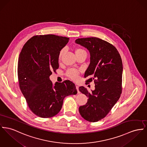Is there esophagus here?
Wrapping results in <instances>:
<instances>
[{
    "mask_svg": "<svg viewBox=\"0 0 147 147\" xmlns=\"http://www.w3.org/2000/svg\"><path fill=\"white\" fill-rule=\"evenodd\" d=\"M76 88L77 90H78V93H80V91H79V90H78V85H76Z\"/></svg>",
    "mask_w": 147,
    "mask_h": 147,
    "instance_id": "34e87169",
    "label": "esophagus"
}]
</instances>
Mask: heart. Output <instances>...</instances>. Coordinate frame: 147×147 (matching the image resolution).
<instances>
[{
  "instance_id": "1",
  "label": "heart",
  "mask_w": 147,
  "mask_h": 147,
  "mask_svg": "<svg viewBox=\"0 0 147 147\" xmlns=\"http://www.w3.org/2000/svg\"><path fill=\"white\" fill-rule=\"evenodd\" d=\"M64 52V49H62L61 50L59 53V59H60L63 53ZM75 54L76 56L78 55L79 54L81 53H86L84 49H80V48H78L75 49ZM78 75H79V71L78 70L76 69H69V70L67 71L66 72V75L71 79L74 80H76L78 78Z\"/></svg>"
}]
</instances>
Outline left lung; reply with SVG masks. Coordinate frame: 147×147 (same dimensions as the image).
I'll return each instance as SVG.
<instances>
[{
  "label": "left lung",
  "mask_w": 147,
  "mask_h": 147,
  "mask_svg": "<svg viewBox=\"0 0 147 147\" xmlns=\"http://www.w3.org/2000/svg\"><path fill=\"white\" fill-rule=\"evenodd\" d=\"M76 43L86 48L90 63L85 72L86 81H94V90L89 92L83 86L79 91L88 98L79 107L81 117L90 122L105 117L120 97L122 91L123 63L117 49L111 44L96 37L78 38Z\"/></svg>",
  "instance_id": "1"
}]
</instances>
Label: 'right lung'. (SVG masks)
<instances>
[{"instance_id": "1", "label": "right lung", "mask_w": 147, "mask_h": 147, "mask_svg": "<svg viewBox=\"0 0 147 147\" xmlns=\"http://www.w3.org/2000/svg\"><path fill=\"white\" fill-rule=\"evenodd\" d=\"M69 38L54 34L34 36L23 46L20 54L18 78L20 88L30 110L40 117H53L61 110L64 98L78 93L69 80H49L59 69L61 50Z\"/></svg>"}]
</instances>
